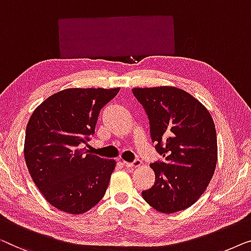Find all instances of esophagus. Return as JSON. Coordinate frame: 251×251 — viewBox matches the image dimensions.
<instances>
[{
  "label": "esophagus",
  "instance_id": "esophagus-1",
  "mask_svg": "<svg viewBox=\"0 0 251 251\" xmlns=\"http://www.w3.org/2000/svg\"><path fill=\"white\" fill-rule=\"evenodd\" d=\"M141 164H142V161L139 160V159L134 160L133 162H127V161H123V165H124L125 167L129 168V169H134V168H136V167H140Z\"/></svg>",
  "mask_w": 251,
  "mask_h": 251
}]
</instances>
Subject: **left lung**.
I'll list each match as a JSON object with an SVG mask.
<instances>
[{
	"label": "left lung",
	"mask_w": 251,
	"mask_h": 251,
	"mask_svg": "<svg viewBox=\"0 0 251 251\" xmlns=\"http://www.w3.org/2000/svg\"><path fill=\"white\" fill-rule=\"evenodd\" d=\"M150 122L151 140L162 156L153 162L156 181L142 191L154 209L173 214L191 207L207 189L217 162L213 118L195 97L174 86L134 87Z\"/></svg>",
	"instance_id": "left-lung-1"
}]
</instances>
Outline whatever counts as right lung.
<instances>
[{"label":"right lung","mask_w":251,"mask_h":251,"mask_svg":"<svg viewBox=\"0 0 251 251\" xmlns=\"http://www.w3.org/2000/svg\"><path fill=\"white\" fill-rule=\"evenodd\" d=\"M121 90L66 89L52 94L31 114L24 154L28 172L45 200L65 213L79 215L107 191L115 160L84 152L99 112Z\"/></svg>","instance_id":"right-lung-1"}]
</instances>
